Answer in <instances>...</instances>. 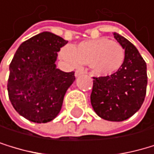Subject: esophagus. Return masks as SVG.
Returning <instances> with one entry per match:
<instances>
[{"mask_svg":"<svg viewBox=\"0 0 154 154\" xmlns=\"http://www.w3.org/2000/svg\"><path fill=\"white\" fill-rule=\"evenodd\" d=\"M84 72H83V70H81V69H79V70H76L75 71V78H79V76H80L82 74H83Z\"/></svg>","mask_w":154,"mask_h":154,"instance_id":"34e87169","label":"esophagus"}]
</instances>
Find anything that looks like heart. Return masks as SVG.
Instances as JSON below:
<instances>
[{
	"label": "heart",
	"instance_id": "1",
	"mask_svg": "<svg viewBox=\"0 0 154 154\" xmlns=\"http://www.w3.org/2000/svg\"><path fill=\"white\" fill-rule=\"evenodd\" d=\"M60 55L72 67H78L80 63L88 64L94 75L101 76L116 74L125 60L121 44L107 38L84 41L75 47L64 46Z\"/></svg>",
	"mask_w": 154,
	"mask_h": 154
}]
</instances>
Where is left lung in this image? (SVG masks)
<instances>
[{"label": "left lung", "mask_w": 154, "mask_h": 154, "mask_svg": "<svg viewBox=\"0 0 154 154\" xmlns=\"http://www.w3.org/2000/svg\"><path fill=\"white\" fill-rule=\"evenodd\" d=\"M125 50L122 67L116 74L94 78L91 104L97 115L109 121H123L140 109L147 91V64L135 46L118 33Z\"/></svg>", "instance_id": "8db88e82"}]
</instances>
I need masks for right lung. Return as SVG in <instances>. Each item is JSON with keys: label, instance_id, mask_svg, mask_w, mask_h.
Returning a JSON list of instances; mask_svg holds the SVG:
<instances>
[{"label": "right lung", "instance_id": "right-lung-1", "mask_svg": "<svg viewBox=\"0 0 154 154\" xmlns=\"http://www.w3.org/2000/svg\"><path fill=\"white\" fill-rule=\"evenodd\" d=\"M67 43L51 32H42L23 42L9 65L8 97L19 115L35 123H47L61 110L75 72L57 68V52Z\"/></svg>", "mask_w": 154, "mask_h": 154}]
</instances>
